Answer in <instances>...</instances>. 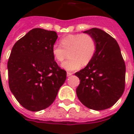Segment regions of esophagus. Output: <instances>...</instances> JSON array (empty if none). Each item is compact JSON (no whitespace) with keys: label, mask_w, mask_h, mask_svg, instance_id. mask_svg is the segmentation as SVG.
Here are the masks:
<instances>
[{"label":"esophagus","mask_w":134,"mask_h":134,"mask_svg":"<svg viewBox=\"0 0 134 134\" xmlns=\"http://www.w3.org/2000/svg\"><path fill=\"white\" fill-rule=\"evenodd\" d=\"M72 74H73V73H72V72H70V71H67V76H69L72 75Z\"/></svg>","instance_id":"1"}]
</instances>
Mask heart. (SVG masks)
I'll return each instance as SVG.
<instances>
[{"label": "heart", "mask_w": 134, "mask_h": 134, "mask_svg": "<svg viewBox=\"0 0 134 134\" xmlns=\"http://www.w3.org/2000/svg\"><path fill=\"white\" fill-rule=\"evenodd\" d=\"M97 50V42L91 35L87 33L71 34L60 40V45L54 44L51 52L54 59L61 63L69 54V58L62 64L68 71L79 69L81 65H87L92 60Z\"/></svg>", "instance_id": "b5f03b06"}]
</instances>
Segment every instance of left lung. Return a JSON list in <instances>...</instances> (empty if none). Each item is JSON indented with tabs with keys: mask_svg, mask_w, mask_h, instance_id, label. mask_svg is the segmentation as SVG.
Instances as JSON below:
<instances>
[{
	"mask_svg": "<svg viewBox=\"0 0 134 134\" xmlns=\"http://www.w3.org/2000/svg\"><path fill=\"white\" fill-rule=\"evenodd\" d=\"M97 42L93 58L84 69L76 72L80 84L76 94L88 108L105 110L114 105L125 88L126 67L117 41L99 28L84 31Z\"/></svg>",
	"mask_w": 134,
	"mask_h": 134,
	"instance_id": "8db88e82",
	"label": "left lung"
}]
</instances>
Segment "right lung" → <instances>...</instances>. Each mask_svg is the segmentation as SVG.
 <instances>
[{"mask_svg":"<svg viewBox=\"0 0 134 134\" xmlns=\"http://www.w3.org/2000/svg\"><path fill=\"white\" fill-rule=\"evenodd\" d=\"M56 32L34 28L12 47L7 62L9 89L23 107L39 111L51 105L67 72L54 60Z\"/></svg>","mask_w":134,"mask_h":134,"instance_id":"1","label":"right lung"}]
</instances>
